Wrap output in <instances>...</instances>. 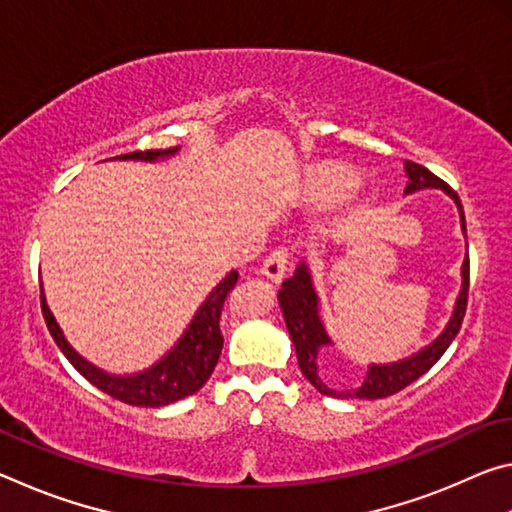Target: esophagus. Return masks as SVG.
Here are the masks:
<instances>
[{"instance_id":"esophagus-1","label":"esophagus","mask_w":512,"mask_h":512,"mask_svg":"<svg viewBox=\"0 0 512 512\" xmlns=\"http://www.w3.org/2000/svg\"><path fill=\"white\" fill-rule=\"evenodd\" d=\"M287 266H289V250L275 248L273 253L266 257V262L262 266V275L266 277V280H271L273 284H280L282 277L287 275Z\"/></svg>"}]
</instances>
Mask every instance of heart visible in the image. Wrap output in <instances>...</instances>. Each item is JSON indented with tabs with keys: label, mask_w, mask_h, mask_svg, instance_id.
<instances>
[{
	"label": "heart",
	"mask_w": 512,
	"mask_h": 512,
	"mask_svg": "<svg viewBox=\"0 0 512 512\" xmlns=\"http://www.w3.org/2000/svg\"><path fill=\"white\" fill-rule=\"evenodd\" d=\"M357 187V178L341 167H318L302 183V194L314 203H334L350 196Z\"/></svg>",
	"instance_id": "obj_1"
}]
</instances>
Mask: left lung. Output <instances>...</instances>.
Here are the masks:
<instances>
[{
    "label": "left lung",
    "instance_id": "1",
    "mask_svg": "<svg viewBox=\"0 0 512 512\" xmlns=\"http://www.w3.org/2000/svg\"><path fill=\"white\" fill-rule=\"evenodd\" d=\"M404 171H406V178H409L404 194L420 192V189H443V192L452 198L458 207V214H461V230L465 235L463 205L454 189L447 183H443L438 176H433L429 169H424L422 164H415L411 160H404ZM461 277H463V284H461V293H458L456 298L454 314L449 318V323L445 325V329L440 332L436 341L424 345L422 350H418L406 359L393 361V363H370L366 379H363V384L359 388L336 391L334 386L325 384L323 377L318 375V354L320 350L327 348V345H332V339H329L327 329L323 325V318H320V298L316 293L314 280H311V271L305 259H302L296 268V273H293L289 280L282 282V289L277 293L284 323H287L291 341L296 345L302 375L309 379V384L314 386L320 395L339 397V400H352V397H357V400H381V397L400 393L402 388L413 384L415 379L422 377L433 363L443 357L445 350L456 339L465 316V307H467V289H470V259L467 257L461 266Z\"/></svg>",
    "mask_w": 512,
    "mask_h": 512
}]
</instances>
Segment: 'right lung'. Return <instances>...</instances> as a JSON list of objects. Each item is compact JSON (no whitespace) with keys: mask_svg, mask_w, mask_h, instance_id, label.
<instances>
[{"mask_svg":"<svg viewBox=\"0 0 512 512\" xmlns=\"http://www.w3.org/2000/svg\"><path fill=\"white\" fill-rule=\"evenodd\" d=\"M176 153H178V146H173V149H164V151H135V153L119 155V158L158 162L164 158H171V155ZM237 277H239L237 271H230L225 275L223 280L212 289L210 296L205 298L203 305L198 307L192 323L187 325L178 343L173 345V348L164 354L160 361H155L151 368L135 372V375H110V372L97 368L88 359H83L63 336V329L58 327L54 314H51L47 307L45 291H42V284H40L42 316H45L49 334L54 336L60 352L65 354L67 361L72 363V366L79 370L92 386H97L99 391L108 393L110 397H115V400L124 404L158 409V406L173 404L183 400V397H189L196 391H201L205 381L210 379L223 348V336L219 329L221 309H223L225 298H228V293L235 289Z\"/></svg>","mask_w":512,"mask_h":512,"instance_id":"add662e5","label":"right lung"}]
</instances>
